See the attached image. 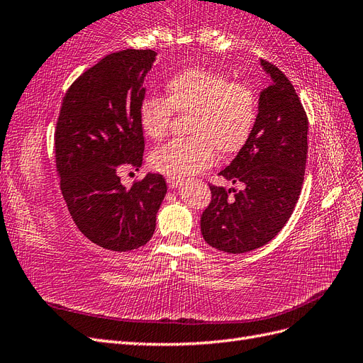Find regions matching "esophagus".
<instances>
[{
    "mask_svg": "<svg viewBox=\"0 0 363 363\" xmlns=\"http://www.w3.org/2000/svg\"><path fill=\"white\" fill-rule=\"evenodd\" d=\"M167 182H168L169 189H177V188H180V186L183 184L184 180L180 179V177H168Z\"/></svg>",
    "mask_w": 363,
    "mask_h": 363,
    "instance_id": "34e87169",
    "label": "esophagus"
}]
</instances>
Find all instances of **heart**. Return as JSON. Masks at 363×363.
I'll return each instance as SVG.
<instances>
[{"mask_svg": "<svg viewBox=\"0 0 363 363\" xmlns=\"http://www.w3.org/2000/svg\"><path fill=\"white\" fill-rule=\"evenodd\" d=\"M167 98L150 95L139 106L144 135L160 140L168 135L172 111L191 115L188 139L172 140L157 148L151 162L171 175L196 174L216 159L236 156L255 130L259 103L251 87L232 83L227 77L203 68H188L164 84Z\"/></svg>", "mask_w": 363, "mask_h": 363, "instance_id": "heart-1", "label": "heart"}]
</instances>
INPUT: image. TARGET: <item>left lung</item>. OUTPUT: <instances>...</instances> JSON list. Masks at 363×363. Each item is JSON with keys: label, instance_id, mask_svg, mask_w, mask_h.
<instances>
[{"label": "left lung", "instance_id": "left-lung-1", "mask_svg": "<svg viewBox=\"0 0 363 363\" xmlns=\"http://www.w3.org/2000/svg\"><path fill=\"white\" fill-rule=\"evenodd\" d=\"M271 84L260 92L255 130L247 145L219 172L245 189L211 186L212 201L201 215L206 242L230 255L268 244L288 223L304 180L309 123L292 83L277 67L262 60Z\"/></svg>", "mask_w": 363, "mask_h": 363}]
</instances>
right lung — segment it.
I'll return each instance as SVG.
<instances>
[{
	"instance_id": "obj_1",
	"label": "right lung",
	"mask_w": 363,
	"mask_h": 363,
	"mask_svg": "<svg viewBox=\"0 0 363 363\" xmlns=\"http://www.w3.org/2000/svg\"><path fill=\"white\" fill-rule=\"evenodd\" d=\"M157 52H112L84 71L65 94L54 145L60 189L80 232L112 251L145 245L167 195V182L148 172L125 188L119 172L139 169L144 131L139 106Z\"/></svg>"
}]
</instances>
